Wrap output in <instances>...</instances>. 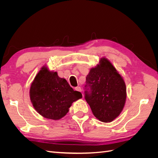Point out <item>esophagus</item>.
I'll use <instances>...</instances> for the list:
<instances>
[{
  "instance_id": "1",
  "label": "esophagus",
  "mask_w": 158,
  "mask_h": 158,
  "mask_svg": "<svg viewBox=\"0 0 158 158\" xmlns=\"http://www.w3.org/2000/svg\"><path fill=\"white\" fill-rule=\"evenodd\" d=\"M75 90L76 91H78V92H82V89H81L80 87H76V88H75Z\"/></svg>"
}]
</instances>
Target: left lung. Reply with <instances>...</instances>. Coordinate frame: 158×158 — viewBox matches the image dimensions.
<instances>
[{"mask_svg":"<svg viewBox=\"0 0 158 158\" xmlns=\"http://www.w3.org/2000/svg\"><path fill=\"white\" fill-rule=\"evenodd\" d=\"M85 99L94 115L103 123L112 122L122 112L127 99V88L123 76L107 59L90 69L86 76Z\"/></svg>","mask_w":158,"mask_h":158,"instance_id":"1","label":"left lung"}]
</instances>
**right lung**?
I'll list each match as a JSON object with an SVG mask.
<instances>
[{"mask_svg":"<svg viewBox=\"0 0 158 158\" xmlns=\"http://www.w3.org/2000/svg\"><path fill=\"white\" fill-rule=\"evenodd\" d=\"M30 98L38 113L46 118L56 121L64 117L72 103L82 98V95L72 88L56 72L44 66L31 82Z\"/></svg>","mask_w":158,"mask_h":158,"instance_id":"right-lung-1","label":"right lung"}]
</instances>
